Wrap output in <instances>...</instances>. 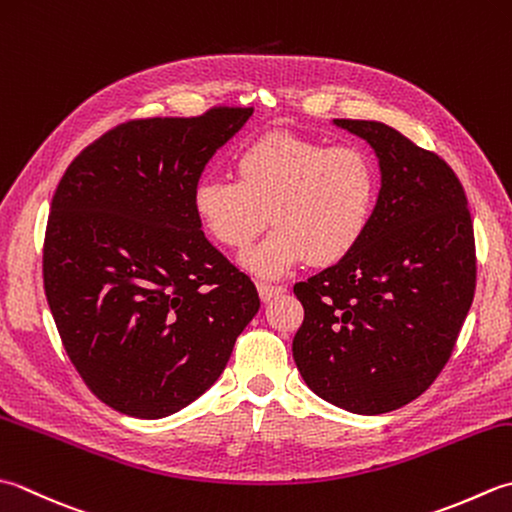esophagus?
<instances>
[{"instance_id":"obj_1","label":"esophagus","mask_w":512,"mask_h":512,"mask_svg":"<svg viewBox=\"0 0 512 512\" xmlns=\"http://www.w3.org/2000/svg\"><path fill=\"white\" fill-rule=\"evenodd\" d=\"M257 290H259V297H262V302H270V299H273V297H277V295L286 293V288H284V286H277V284H266V282L257 284Z\"/></svg>"}]
</instances>
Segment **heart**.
I'll list each match as a JSON object with an SVG mask.
<instances>
[{
	"mask_svg": "<svg viewBox=\"0 0 512 512\" xmlns=\"http://www.w3.org/2000/svg\"><path fill=\"white\" fill-rule=\"evenodd\" d=\"M235 166L237 179H199L193 208L206 233L233 250L253 242L268 219L275 224L242 257L255 275L282 277L306 259L335 264L364 239L379 193V170L364 148L273 133L246 146Z\"/></svg>",
	"mask_w": 512,
	"mask_h": 512,
	"instance_id": "b5f03b06",
	"label": "heart"
}]
</instances>
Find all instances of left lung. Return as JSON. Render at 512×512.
<instances>
[{"instance_id":"1","label":"left lung","mask_w":512,"mask_h":512,"mask_svg":"<svg viewBox=\"0 0 512 512\" xmlns=\"http://www.w3.org/2000/svg\"><path fill=\"white\" fill-rule=\"evenodd\" d=\"M333 124L375 150L382 188L353 253L295 284L293 357L326 402L382 415L422 395L453 353L475 295L473 219L442 157L382 122Z\"/></svg>"}]
</instances>
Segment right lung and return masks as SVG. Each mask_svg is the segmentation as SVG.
<instances>
[{
  "instance_id": "obj_1",
  "label": "right lung",
  "mask_w": 512,
  "mask_h": 512,
  "mask_svg": "<svg viewBox=\"0 0 512 512\" xmlns=\"http://www.w3.org/2000/svg\"><path fill=\"white\" fill-rule=\"evenodd\" d=\"M253 108L133 119L79 153L50 204L44 290L97 399L139 419L206 393L257 315L250 277L208 242L193 188Z\"/></svg>"
}]
</instances>
